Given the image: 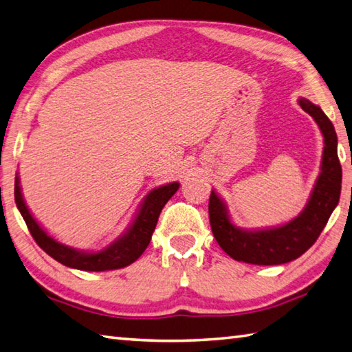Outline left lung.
Segmentation results:
<instances>
[{"label": "left lung", "mask_w": 352, "mask_h": 352, "mask_svg": "<svg viewBox=\"0 0 352 352\" xmlns=\"http://www.w3.org/2000/svg\"><path fill=\"white\" fill-rule=\"evenodd\" d=\"M299 105L318 123L325 148L318 182L307 206L290 223L263 230H244L230 221L227 206L215 190L209 198L212 233L230 258L254 265H279L298 259L311 247L327 226L342 189V166L337 155V134L322 109L300 98Z\"/></svg>", "instance_id": "left-lung-1"}]
</instances>
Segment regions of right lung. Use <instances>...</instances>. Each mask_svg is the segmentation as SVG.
<instances>
[{"label":"right lung","instance_id":"1","mask_svg":"<svg viewBox=\"0 0 352 352\" xmlns=\"http://www.w3.org/2000/svg\"><path fill=\"white\" fill-rule=\"evenodd\" d=\"M178 188H180V183L174 182L151 190L146 198L143 199L139 213H137L129 229L119 239H116L113 244H109L107 249L100 252L76 250L73 247L58 243L56 239L48 235L36 223V219L32 217L30 210L27 209L23 194H21L18 175L15 178V203L27 227H29L33 239L53 259L70 268H76V270L105 272L126 267L142 256V253L146 250L151 236H153L162 209Z\"/></svg>","mask_w":352,"mask_h":352}]
</instances>
